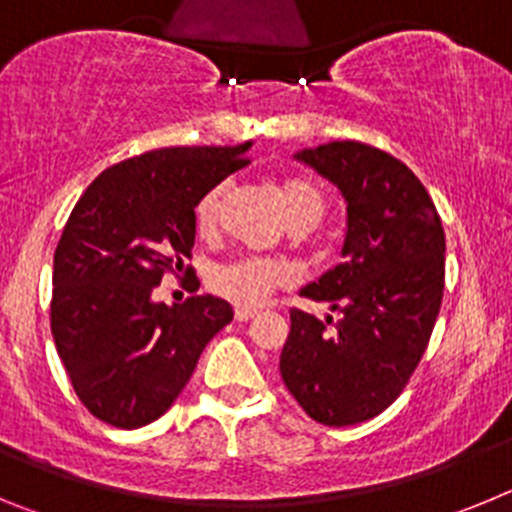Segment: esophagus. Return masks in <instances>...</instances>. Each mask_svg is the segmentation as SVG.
<instances>
[{
  "instance_id": "obj_1",
  "label": "esophagus",
  "mask_w": 512,
  "mask_h": 512,
  "mask_svg": "<svg viewBox=\"0 0 512 512\" xmlns=\"http://www.w3.org/2000/svg\"><path fill=\"white\" fill-rule=\"evenodd\" d=\"M259 315V310H251V307H235V320L238 323H248L251 318H256Z\"/></svg>"
}]
</instances>
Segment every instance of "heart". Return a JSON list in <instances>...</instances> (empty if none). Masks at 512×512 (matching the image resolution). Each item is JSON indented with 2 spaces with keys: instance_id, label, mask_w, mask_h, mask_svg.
Segmentation results:
<instances>
[{
  "instance_id": "1",
  "label": "heart",
  "mask_w": 512,
  "mask_h": 512,
  "mask_svg": "<svg viewBox=\"0 0 512 512\" xmlns=\"http://www.w3.org/2000/svg\"><path fill=\"white\" fill-rule=\"evenodd\" d=\"M225 187L207 189L197 205H194V223L200 233H212L223 205ZM279 197H282L284 212L289 223L297 230H310L323 220L328 210V197L318 184L307 179H284L279 184ZM292 282V269L279 259H261V256H243L230 264L217 266L210 277V289L215 295L235 302L241 307H256L279 287H287Z\"/></svg>"
}]
</instances>
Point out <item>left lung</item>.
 I'll return each mask as SVG.
<instances>
[{"label":"left lung","instance_id":"8db88e82","mask_svg":"<svg viewBox=\"0 0 512 512\" xmlns=\"http://www.w3.org/2000/svg\"><path fill=\"white\" fill-rule=\"evenodd\" d=\"M346 197L343 261L300 292L341 320L289 310L279 372L323 425L364 423L387 410L423 359L443 300L446 235L418 176L387 151L336 140L297 153Z\"/></svg>","mask_w":512,"mask_h":512}]
</instances>
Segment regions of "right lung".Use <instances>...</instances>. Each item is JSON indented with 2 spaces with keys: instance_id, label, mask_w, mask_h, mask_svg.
Listing matches in <instances>:
<instances>
[{
  "instance_id": "add662e5",
  "label": "right lung",
  "mask_w": 512,
  "mask_h": 512,
  "mask_svg": "<svg viewBox=\"0 0 512 512\" xmlns=\"http://www.w3.org/2000/svg\"><path fill=\"white\" fill-rule=\"evenodd\" d=\"M241 146L140 153L94 179L53 253L51 330L84 408L133 431L166 413L233 307L210 295L153 302L161 279H182L194 248V205L248 164Z\"/></svg>"
}]
</instances>
